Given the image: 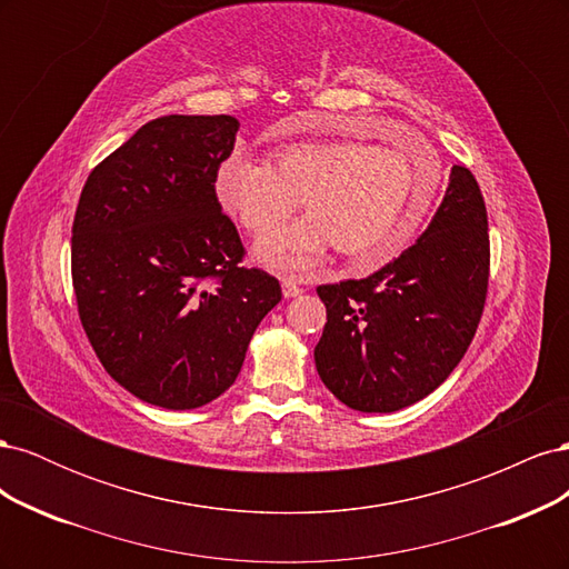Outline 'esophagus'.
<instances>
[{"label": "esophagus", "mask_w": 569, "mask_h": 569, "mask_svg": "<svg viewBox=\"0 0 569 569\" xmlns=\"http://www.w3.org/2000/svg\"><path fill=\"white\" fill-rule=\"evenodd\" d=\"M301 287L297 284V280H291V278H284L282 280V297L284 299H295V297H299L301 295Z\"/></svg>", "instance_id": "esophagus-1"}]
</instances>
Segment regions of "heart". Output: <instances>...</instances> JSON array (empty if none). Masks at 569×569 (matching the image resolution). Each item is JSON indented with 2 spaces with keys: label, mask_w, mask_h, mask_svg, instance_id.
Wrapping results in <instances>:
<instances>
[{
  "label": "heart",
  "mask_w": 569,
  "mask_h": 569,
  "mask_svg": "<svg viewBox=\"0 0 569 569\" xmlns=\"http://www.w3.org/2000/svg\"><path fill=\"white\" fill-rule=\"evenodd\" d=\"M216 197L249 234L280 228L297 209L295 226L266 237L256 261L280 272L318 263L332 247L353 270H375L399 258L432 209L439 161L356 140L291 142L270 163L232 153L213 178Z\"/></svg>",
  "instance_id": "obj_1"
}]
</instances>
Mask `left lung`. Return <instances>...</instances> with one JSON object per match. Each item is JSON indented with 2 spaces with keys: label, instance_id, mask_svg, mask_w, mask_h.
I'll return each mask as SVG.
<instances>
[{
  "label": "left lung",
  "instance_id": "1",
  "mask_svg": "<svg viewBox=\"0 0 569 569\" xmlns=\"http://www.w3.org/2000/svg\"><path fill=\"white\" fill-rule=\"evenodd\" d=\"M487 230L475 176L453 166L439 209L416 244L370 278L318 287L327 322L316 368L343 406L401 410L453 372L487 299Z\"/></svg>",
  "mask_w": 569,
  "mask_h": 569
}]
</instances>
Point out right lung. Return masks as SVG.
<instances>
[{"label": "right lung", "instance_id": "add662e5", "mask_svg": "<svg viewBox=\"0 0 569 569\" xmlns=\"http://www.w3.org/2000/svg\"><path fill=\"white\" fill-rule=\"evenodd\" d=\"M237 130L232 116L149 120L82 187L78 313L101 366L151 406L192 410L226 393L282 299L268 272L239 266L242 239L216 197Z\"/></svg>", "mask_w": 569, "mask_h": 569}]
</instances>
